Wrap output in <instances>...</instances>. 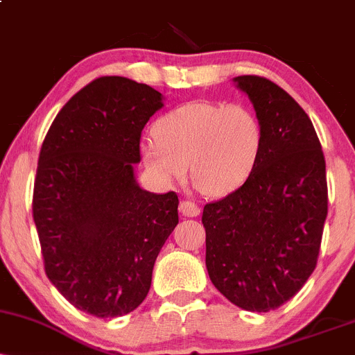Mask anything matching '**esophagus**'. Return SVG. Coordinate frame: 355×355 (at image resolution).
Masks as SVG:
<instances>
[{
    "label": "esophagus",
    "instance_id": "1",
    "mask_svg": "<svg viewBox=\"0 0 355 355\" xmlns=\"http://www.w3.org/2000/svg\"><path fill=\"white\" fill-rule=\"evenodd\" d=\"M180 211L185 217H197V215L200 214V209H198V205L195 202L183 200L180 202Z\"/></svg>",
    "mask_w": 355,
    "mask_h": 355
}]
</instances>
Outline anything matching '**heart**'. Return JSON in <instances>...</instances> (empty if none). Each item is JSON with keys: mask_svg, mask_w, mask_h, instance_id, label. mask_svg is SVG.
Masks as SVG:
<instances>
[{"mask_svg": "<svg viewBox=\"0 0 355 355\" xmlns=\"http://www.w3.org/2000/svg\"><path fill=\"white\" fill-rule=\"evenodd\" d=\"M141 141L145 165L158 180L185 177L209 197L235 191L255 168L263 145L259 116L245 105L191 101L155 123Z\"/></svg>", "mask_w": 355, "mask_h": 355, "instance_id": "heart-1", "label": "heart"}]
</instances>
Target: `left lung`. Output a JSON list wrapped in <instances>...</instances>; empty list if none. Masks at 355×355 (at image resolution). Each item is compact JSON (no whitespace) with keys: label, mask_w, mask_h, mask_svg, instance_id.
Returning <instances> with one entry per match:
<instances>
[{"label":"left lung","mask_w":355,"mask_h":355,"mask_svg":"<svg viewBox=\"0 0 355 355\" xmlns=\"http://www.w3.org/2000/svg\"><path fill=\"white\" fill-rule=\"evenodd\" d=\"M263 130L242 187L203 207L210 280L232 304L268 312L291 300L317 266L327 217L325 158L311 118L274 81L234 78Z\"/></svg>","instance_id":"1"}]
</instances>
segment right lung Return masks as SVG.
<instances>
[{
	"label": "right lung",
	"mask_w": 355,
	"mask_h": 355,
	"mask_svg": "<svg viewBox=\"0 0 355 355\" xmlns=\"http://www.w3.org/2000/svg\"><path fill=\"white\" fill-rule=\"evenodd\" d=\"M162 93L101 76L60 110L40 150L33 218L44 272L71 305L95 317L135 311L155 260L178 223L175 191L140 189L141 130Z\"/></svg>",
	"instance_id": "right-lung-1"
}]
</instances>
